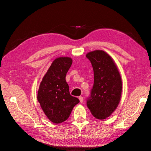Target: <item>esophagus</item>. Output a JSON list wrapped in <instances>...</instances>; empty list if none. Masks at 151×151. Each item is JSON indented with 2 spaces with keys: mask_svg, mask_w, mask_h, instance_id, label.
Segmentation results:
<instances>
[{
  "mask_svg": "<svg viewBox=\"0 0 151 151\" xmlns=\"http://www.w3.org/2000/svg\"><path fill=\"white\" fill-rule=\"evenodd\" d=\"M79 99L80 100V102L81 103H83V96H79Z\"/></svg>",
  "mask_w": 151,
  "mask_h": 151,
  "instance_id": "esophagus-1",
  "label": "esophagus"
}]
</instances>
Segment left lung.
<instances>
[{
    "mask_svg": "<svg viewBox=\"0 0 151 151\" xmlns=\"http://www.w3.org/2000/svg\"><path fill=\"white\" fill-rule=\"evenodd\" d=\"M94 71V84L87 106L99 120L109 117L120 103L122 83L121 76L112 58L103 50L87 53Z\"/></svg>",
    "mask_w": 151,
    "mask_h": 151,
    "instance_id": "1",
    "label": "left lung"
}]
</instances>
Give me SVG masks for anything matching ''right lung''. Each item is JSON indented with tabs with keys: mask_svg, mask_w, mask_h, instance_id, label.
I'll return each mask as SVG.
<instances>
[{
	"mask_svg": "<svg viewBox=\"0 0 151 151\" xmlns=\"http://www.w3.org/2000/svg\"><path fill=\"white\" fill-rule=\"evenodd\" d=\"M72 63L70 57H58L50 67L38 92L37 99L44 113L53 123H60L69 117L78 98L70 94L65 80L67 73Z\"/></svg>",
	"mask_w": 151,
	"mask_h": 151,
	"instance_id": "1",
	"label": "right lung"
}]
</instances>
